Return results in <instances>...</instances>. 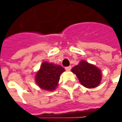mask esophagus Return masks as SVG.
I'll return each mask as SVG.
<instances>
[{
    "label": "esophagus",
    "instance_id": "34e87169",
    "mask_svg": "<svg viewBox=\"0 0 122 122\" xmlns=\"http://www.w3.org/2000/svg\"><path fill=\"white\" fill-rule=\"evenodd\" d=\"M65 69L66 70V71H70L71 69V66H67V67H66Z\"/></svg>",
    "mask_w": 122,
    "mask_h": 122
}]
</instances>
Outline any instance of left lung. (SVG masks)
I'll return each instance as SVG.
<instances>
[{
    "label": "left lung",
    "instance_id": "left-lung-1",
    "mask_svg": "<svg viewBox=\"0 0 122 122\" xmlns=\"http://www.w3.org/2000/svg\"><path fill=\"white\" fill-rule=\"evenodd\" d=\"M71 71L77 77L82 86L91 89L98 86L102 81V71L100 68L86 60H81Z\"/></svg>",
    "mask_w": 122,
    "mask_h": 122
}]
</instances>
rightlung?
<instances>
[{
	"mask_svg": "<svg viewBox=\"0 0 122 122\" xmlns=\"http://www.w3.org/2000/svg\"><path fill=\"white\" fill-rule=\"evenodd\" d=\"M64 71L62 66L45 61L35 74L36 83L43 90H55L58 85L60 75Z\"/></svg>",
	"mask_w": 122,
	"mask_h": 122,
	"instance_id": "right-lung-1",
	"label": "right lung"
}]
</instances>
